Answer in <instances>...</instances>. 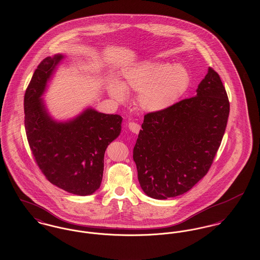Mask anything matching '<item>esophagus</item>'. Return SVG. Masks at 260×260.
<instances>
[{
  "instance_id": "1",
  "label": "esophagus",
  "mask_w": 260,
  "mask_h": 260,
  "mask_svg": "<svg viewBox=\"0 0 260 260\" xmlns=\"http://www.w3.org/2000/svg\"><path fill=\"white\" fill-rule=\"evenodd\" d=\"M128 128H129V130H130L132 133L138 134L139 131H140V129H141V126H140L139 124L136 123V122H129V123H128Z\"/></svg>"
}]
</instances>
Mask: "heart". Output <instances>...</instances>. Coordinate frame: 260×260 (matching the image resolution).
Returning a JSON list of instances; mask_svg holds the SVG:
<instances>
[{"mask_svg":"<svg viewBox=\"0 0 260 260\" xmlns=\"http://www.w3.org/2000/svg\"><path fill=\"white\" fill-rule=\"evenodd\" d=\"M191 75L182 64L146 60L123 71V79H110L107 89L110 96L124 102L129 92L139 93L140 108L148 112H161L172 108L188 91Z\"/></svg>","mask_w":260,"mask_h":260,"instance_id":"b5f03b06","label":"heart"}]
</instances>
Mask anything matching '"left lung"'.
<instances>
[{
  "instance_id": "1",
  "label": "left lung",
  "mask_w": 260,
  "mask_h": 260,
  "mask_svg": "<svg viewBox=\"0 0 260 260\" xmlns=\"http://www.w3.org/2000/svg\"><path fill=\"white\" fill-rule=\"evenodd\" d=\"M229 111L223 83L209 68L196 96L165 111L146 114L133 150L144 192L166 200L187 192L205 177L225 133Z\"/></svg>"
}]
</instances>
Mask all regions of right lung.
Instances as JSON below:
<instances>
[{
	"label": "right lung",
	"mask_w": 260,
	"mask_h": 260,
	"mask_svg": "<svg viewBox=\"0 0 260 260\" xmlns=\"http://www.w3.org/2000/svg\"><path fill=\"white\" fill-rule=\"evenodd\" d=\"M64 55L43 59L24 96V125L28 144L46 178L56 187L77 196L100 188L105 152L121 132L122 117L87 108L67 121L54 119L42 96Z\"/></svg>",
	"instance_id": "obj_1"
}]
</instances>
